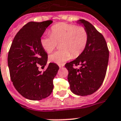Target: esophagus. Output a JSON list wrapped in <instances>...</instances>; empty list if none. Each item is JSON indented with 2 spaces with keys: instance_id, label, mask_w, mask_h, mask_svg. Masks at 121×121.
<instances>
[{
  "instance_id": "34e87169",
  "label": "esophagus",
  "mask_w": 121,
  "mask_h": 121,
  "mask_svg": "<svg viewBox=\"0 0 121 121\" xmlns=\"http://www.w3.org/2000/svg\"><path fill=\"white\" fill-rule=\"evenodd\" d=\"M58 66L60 68H62L64 66V64H58Z\"/></svg>"
}]
</instances>
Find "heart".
I'll return each mask as SVG.
<instances>
[{
  "label": "heart",
  "mask_w": 121,
  "mask_h": 121,
  "mask_svg": "<svg viewBox=\"0 0 121 121\" xmlns=\"http://www.w3.org/2000/svg\"><path fill=\"white\" fill-rule=\"evenodd\" d=\"M51 34L43 35L40 44L45 52L51 53L61 42V50L49 56V60L61 64L72 57L76 58L85 49L88 41V33L83 26L75 24L60 23L54 25L51 29Z\"/></svg>",
  "instance_id": "heart-1"
}]
</instances>
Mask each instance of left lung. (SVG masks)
<instances>
[{"label": "left lung", "instance_id": "8db88e82", "mask_svg": "<svg viewBox=\"0 0 121 121\" xmlns=\"http://www.w3.org/2000/svg\"><path fill=\"white\" fill-rule=\"evenodd\" d=\"M88 33V41L84 51L74 60L65 64L69 71L68 81L70 90L78 95H88L97 91L103 82L109 59L106 40L92 24L79 20ZM77 66L80 67L76 68Z\"/></svg>", "mask_w": 121, "mask_h": 121}]
</instances>
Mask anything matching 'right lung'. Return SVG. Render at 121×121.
I'll use <instances>...</instances> for the list:
<instances>
[{
	"label": "right lung",
	"mask_w": 121,
	"mask_h": 121,
	"mask_svg": "<svg viewBox=\"0 0 121 121\" xmlns=\"http://www.w3.org/2000/svg\"><path fill=\"white\" fill-rule=\"evenodd\" d=\"M52 22H28L16 35L8 52L11 81L16 90L30 100H41L50 95L59 70L54 63H49L43 72L38 70V66L44 68L47 62V53L40 44V38Z\"/></svg>",
	"instance_id": "obj_1"
}]
</instances>
